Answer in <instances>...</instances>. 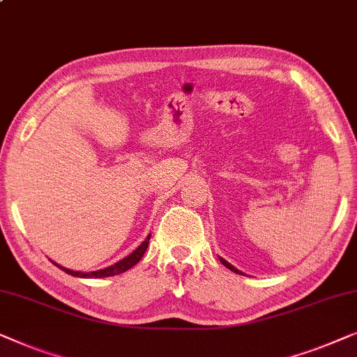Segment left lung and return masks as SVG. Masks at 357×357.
Segmentation results:
<instances>
[{"instance_id":"1","label":"left lung","mask_w":357,"mask_h":357,"mask_svg":"<svg viewBox=\"0 0 357 357\" xmlns=\"http://www.w3.org/2000/svg\"><path fill=\"white\" fill-rule=\"evenodd\" d=\"M220 262H222V264H223V265H225V267H227V268H229V270H233V272H234V273L244 275L243 272H241V270H238V268H236V267H234V265H231L229 262H227V260H225L223 257H220Z\"/></svg>"}]
</instances>
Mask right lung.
I'll list each match as a JSON object with an SVG mask.
<instances>
[{
  "instance_id": "add662e5",
  "label": "right lung",
  "mask_w": 357,
  "mask_h": 357,
  "mask_svg": "<svg viewBox=\"0 0 357 357\" xmlns=\"http://www.w3.org/2000/svg\"><path fill=\"white\" fill-rule=\"evenodd\" d=\"M150 236H152V234H149L147 238H145L144 243L140 244L139 248L134 250V252H130L129 255H126V257H124L123 260H118L116 264L109 265V267H105V268L95 270V272H76V270H71V268L63 267V265H59V264H56V262H53V260H52V262H53L54 265H56L58 268H61L63 272H66L68 275H73V277H79V278H107V277H113V275L124 273V272H126V270L132 268L134 265L137 264L139 260L144 257L145 250H147V248H149Z\"/></svg>"
}]
</instances>
